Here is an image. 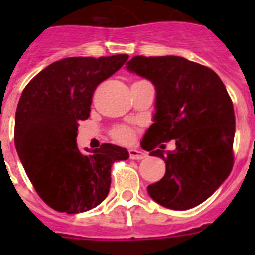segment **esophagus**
<instances>
[{
	"label": "esophagus",
	"mask_w": 255,
	"mask_h": 255,
	"mask_svg": "<svg viewBox=\"0 0 255 255\" xmlns=\"http://www.w3.org/2000/svg\"><path fill=\"white\" fill-rule=\"evenodd\" d=\"M129 154H130V158L131 159H143L147 157V154H145L143 150L135 149V148H132V149L129 150Z\"/></svg>",
	"instance_id": "34e87169"
}]
</instances>
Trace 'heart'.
<instances>
[{
  "instance_id": "1",
  "label": "heart",
  "mask_w": 255,
  "mask_h": 255,
  "mask_svg": "<svg viewBox=\"0 0 255 255\" xmlns=\"http://www.w3.org/2000/svg\"><path fill=\"white\" fill-rule=\"evenodd\" d=\"M112 136L120 143H128L134 136V130L129 126H117L116 129L112 131Z\"/></svg>"
}]
</instances>
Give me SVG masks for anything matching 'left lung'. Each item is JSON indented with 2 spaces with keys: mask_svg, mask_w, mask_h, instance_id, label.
<instances>
[{
  "mask_svg": "<svg viewBox=\"0 0 255 255\" xmlns=\"http://www.w3.org/2000/svg\"><path fill=\"white\" fill-rule=\"evenodd\" d=\"M126 69L155 88L154 123L141 148L164 159L166 173L148 186V194L175 211L203 203L234 164L235 115L224 83L209 67L179 56H135ZM170 140L177 141L175 151L155 149Z\"/></svg>",
  "mask_w": 255,
  "mask_h": 255,
  "instance_id": "8db88e82",
  "label": "left lung"
}]
</instances>
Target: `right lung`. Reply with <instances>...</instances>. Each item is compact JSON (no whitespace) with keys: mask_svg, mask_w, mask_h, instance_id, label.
<instances>
[{"mask_svg":"<svg viewBox=\"0 0 255 255\" xmlns=\"http://www.w3.org/2000/svg\"><path fill=\"white\" fill-rule=\"evenodd\" d=\"M128 55L67 57L31 79L15 115V147L39 197L69 215L102 203L111 185V166L129 152L114 144L76 147L79 121L89 117L96 88L120 69Z\"/></svg>","mask_w":255,"mask_h":255,"instance_id":"1","label":"right lung"}]
</instances>
